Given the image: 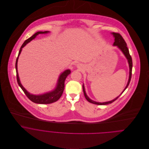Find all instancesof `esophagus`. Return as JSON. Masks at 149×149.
I'll list each match as a JSON object with an SVG mask.
<instances>
[{"mask_svg":"<svg viewBox=\"0 0 149 149\" xmlns=\"http://www.w3.org/2000/svg\"><path fill=\"white\" fill-rule=\"evenodd\" d=\"M79 65H80V64H79Z\"/></svg>","mask_w":149,"mask_h":149,"instance_id":"esophagus-1","label":"esophagus"}]
</instances>
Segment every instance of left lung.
<instances>
[{"label":"left lung","mask_w":149,"mask_h":149,"mask_svg":"<svg viewBox=\"0 0 149 149\" xmlns=\"http://www.w3.org/2000/svg\"><path fill=\"white\" fill-rule=\"evenodd\" d=\"M112 34H113V37H115V42L113 43V45L114 46H117L120 50L121 51L123 52V53L124 54V55L125 56V57H126V58L127 59L128 63L129 64V68H130V74H129V79H128V81L127 84L126 85V88H125V89L123 90V91L122 92V93L118 96L116 98L114 99L113 100L109 101V102H104V103H99V102H95L93 100H92L91 99H90L88 96L86 95V93H85V88H84V86L83 85V92H84V95L85 96V99L89 102L91 103L92 104H97V105H106V104H111L112 103H113V102H115L122 93L123 92L126 90V89L128 87V86L130 84V80H131V75H132V58L130 54L129 53V50L127 47V43L125 42V40L123 39V38L122 37V36L118 33H112Z\"/></svg>","instance_id":"obj_1"}]
</instances>
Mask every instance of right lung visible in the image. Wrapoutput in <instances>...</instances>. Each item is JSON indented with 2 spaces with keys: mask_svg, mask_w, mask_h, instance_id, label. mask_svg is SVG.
I'll return each instance as SVG.
<instances>
[{
  "mask_svg": "<svg viewBox=\"0 0 149 149\" xmlns=\"http://www.w3.org/2000/svg\"><path fill=\"white\" fill-rule=\"evenodd\" d=\"M49 32V31H38L36 33H35L34 35H33L31 37H30L29 38L26 40L22 44V45L21 47L20 48V50L19 52L18 56L16 60V63H15V69H16V72H17V82L18 83V85H19V86L23 90V91L24 92V93H25L26 96L31 101H32L33 102H34L35 103H37V104H50V103H54V102H56V101H57L61 97V96L63 95V91L64 90V86H65V85H64L65 80L66 77L70 73V70L69 69L65 70L64 72L62 73L61 74V75L60 76V77L58 78V80L56 88L51 92L44 93L42 95H35L30 94L22 85L21 83L20 82V80H19V76H18V69H17V63H18L19 56L20 55V54L21 53L22 48L27 43L30 42L33 39H34L36 37V36H38V34H45V33H47Z\"/></svg>",
  "mask_w": 149,
  "mask_h": 149,
  "instance_id": "obj_1",
  "label": "right lung"
}]
</instances>
